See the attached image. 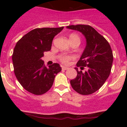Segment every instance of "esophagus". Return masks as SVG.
Segmentation results:
<instances>
[{
    "label": "esophagus",
    "instance_id": "esophagus-1",
    "mask_svg": "<svg viewBox=\"0 0 127 127\" xmlns=\"http://www.w3.org/2000/svg\"><path fill=\"white\" fill-rule=\"evenodd\" d=\"M62 69L63 70H68V69H69V68L68 67H62Z\"/></svg>",
    "mask_w": 127,
    "mask_h": 127
}]
</instances>
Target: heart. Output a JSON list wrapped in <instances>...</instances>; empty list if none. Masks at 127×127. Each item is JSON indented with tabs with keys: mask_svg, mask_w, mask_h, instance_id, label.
<instances>
[{
	"mask_svg": "<svg viewBox=\"0 0 127 127\" xmlns=\"http://www.w3.org/2000/svg\"><path fill=\"white\" fill-rule=\"evenodd\" d=\"M69 39H70V42H72L74 41H76V40H78V41H80V39H79V36L75 34V33H71V34L69 35ZM59 60L64 64H69V61L72 59H73L74 58V57L72 55H66V54H62L60 55L59 57Z\"/></svg>",
	"mask_w": 127,
	"mask_h": 127,
	"instance_id": "b5f03b06",
	"label": "heart"
}]
</instances>
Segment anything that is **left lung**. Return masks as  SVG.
Here are the masks:
<instances>
[{
    "label": "left lung",
    "instance_id": "left-lung-1",
    "mask_svg": "<svg viewBox=\"0 0 127 127\" xmlns=\"http://www.w3.org/2000/svg\"><path fill=\"white\" fill-rule=\"evenodd\" d=\"M67 29L80 32L86 42L76 65L81 70L88 67V70L83 73L76 67L77 76L70 80V85L78 94L90 95L99 90L109 76L113 61L111 48L107 40L91 26L70 25Z\"/></svg>",
    "mask_w": 127,
    "mask_h": 127
}]
</instances>
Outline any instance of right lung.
Listing matches in <instances>:
<instances>
[{
    "label": "right lung",
    "mask_w": 127,
    "mask_h": 127,
    "mask_svg": "<svg viewBox=\"0 0 127 127\" xmlns=\"http://www.w3.org/2000/svg\"><path fill=\"white\" fill-rule=\"evenodd\" d=\"M63 29L64 27L33 29L16 44L12 56L14 74L21 85L30 93L45 94L62 70L57 63L47 68L42 57L44 53L51 50L53 39Z\"/></svg>",
    "instance_id": "right-lung-1"
}]
</instances>
